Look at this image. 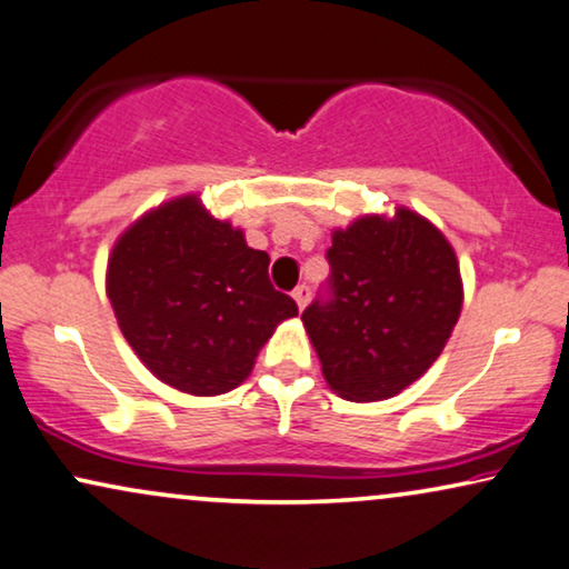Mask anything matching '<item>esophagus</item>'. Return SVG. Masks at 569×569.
Here are the masks:
<instances>
[{
  "label": "esophagus",
  "mask_w": 569,
  "mask_h": 569,
  "mask_svg": "<svg viewBox=\"0 0 569 569\" xmlns=\"http://www.w3.org/2000/svg\"><path fill=\"white\" fill-rule=\"evenodd\" d=\"M291 297H293V301H297L299 309H305L309 305V297H312V289H309L307 283H301V286H297V291H293Z\"/></svg>",
  "instance_id": "1"
}]
</instances>
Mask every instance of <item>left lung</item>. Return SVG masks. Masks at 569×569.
<instances>
[{"label": "left lung", "mask_w": 569, "mask_h": 569, "mask_svg": "<svg viewBox=\"0 0 569 569\" xmlns=\"http://www.w3.org/2000/svg\"><path fill=\"white\" fill-rule=\"evenodd\" d=\"M330 301L301 322L332 392L388 400L439 359L463 309L456 249L429 218L398 206L332 229Z\"/></svg>", "instance_id": "left-lung-1"}]
</instances>
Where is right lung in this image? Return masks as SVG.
<instances>
[{
	"label": "right lung",
	"instance_id": "1",
	"mask_svg": "<svg viewBox=\"0 0 569 569\" xmlns=\"http://www.w3.org/2000/svg\"><path fill=\"white\" fill-rule=\"evenodd\" d=\"M268 264V252L189 192L119 233L106 297L150 375L187 396L213 398L239 388L278 325L299 315L297 301L272 289Z\"/></svg>",
	"mask_w": 569,
	"mask_h": 569
}]
</instances>
